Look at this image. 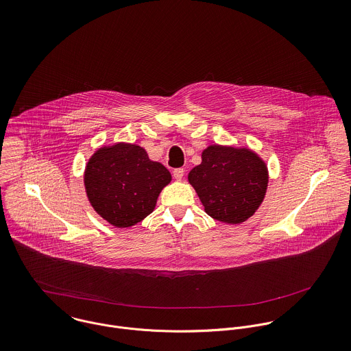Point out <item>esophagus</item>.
Instances as JSON below:
<instances>
[{"mask_svg": "<svg viewBox=\"0 0 351 351\" xmlns=\"http://www.w3.org/2000/svg\"><path fill=\"white\" fill-rule=\"evenodd\" d=\"M183 175H184V169H183V168H178V169L173 171V178H175L178 182H180V180L183 179Z\"/></svg>", "mask_w": 351, "mask_h": 351, "instance_id": "obj_1", "label": "esophagus"}]
</instances>
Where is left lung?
I'll use <instances>...</instances> for the list:
<instances>
[{
	"label": "left lung",
	"mask_w": 351,
	"mask_h": 351,
	"mask_svg": "<svg viewBox=\"0 0 351 351\" xmlns=\"http://www.w3.org/2000/svg\"><path fill=\"white\" fill-rule=\"evenodd\" d=\"M189 183L211 218L236 225L262 205L269 169L250 147L214 143L204 149L202 162L190 171Z\"/></svg>",
	"instance_id": "8db88e82"
}]
</instances>
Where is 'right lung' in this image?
Masks as SVG:
<instances>
[{"mask_svg": "<svg viewBox=\"0 0 351 351\" xmlns=\"http://www.w3.org/2000/svg\"><path fill=\"white\" fill-rule=\"evenodd\" d=\"M169 171L130 142L99 147L88 160L84 186L95 211L115 228H130L154 210Z\"/></svg>", "mask_w": 351, "mask_h": 351, "instance_id": "1", "label": "right lung"}]
</instances>
